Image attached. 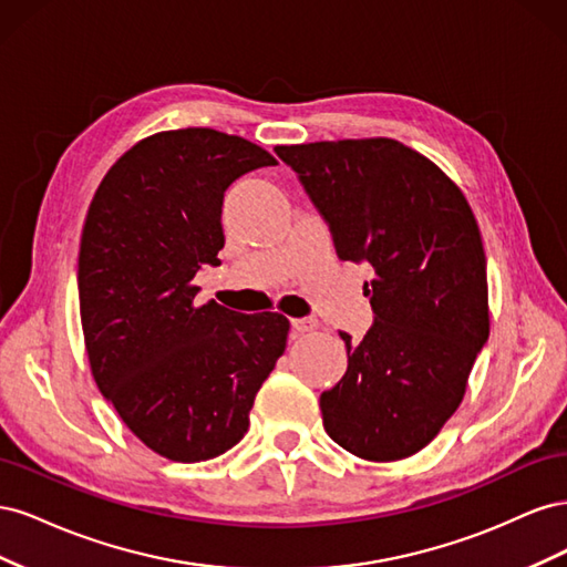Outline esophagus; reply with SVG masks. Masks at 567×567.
Wrapping results in <instances>:
<instances>
[{"label":"esophagus","instance_id":"34e87169","mask_svg":"<svg viewBox=\"0 0 567 567\" xmlns=\"http://www.w3.org/2000/svg\"><path fill=\"white\" fill-rule=\"evenodd\" d=\"M290 326H293V331L296 333H312L317 326H319V321L317 319H290Z\"/></svg>","mask_w":567,"mask_h":567}]
</instances>
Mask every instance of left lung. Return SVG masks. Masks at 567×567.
<instances>
[{"label":"left lung","mask_w":567,"mask_h":567,"mask_svg":"<svg viewBox=\"0 0 567 567\" xmlns=\"http://www.w3.org/2000/svg\"><path fill=\"white\" fill-rule=\"evenodd\" d=\"M329 221L340 260L373 267L375 323L340 333L348 371L321 392L326 433L367 461L431 444L468 388L489 336L487 260L454 179L388 136L277 146Z\"/></svg>","instance_id":"left-lung-1"}]
</instances>
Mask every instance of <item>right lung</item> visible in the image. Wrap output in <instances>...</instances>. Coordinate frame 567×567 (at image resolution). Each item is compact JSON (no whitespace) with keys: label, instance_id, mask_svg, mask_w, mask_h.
<instances>
[{"label":"right lung","instance_id":"obj_1","mask_svg":"<svg viewBox=\"0 0 567 567\" xmlns=\"http://www.w3.org/2000/svg\"><path fill=\"white\" fill-rule=\"evenodd\" d=\"M269 151L210 127L136 142L101 179L84 217L78 290L101 394L148 450L208 461L241 442L290 323L196 305V271L219 265L221 198Z\"/></svg>","mask_w":567,"mask_h":567}]
</instances>
